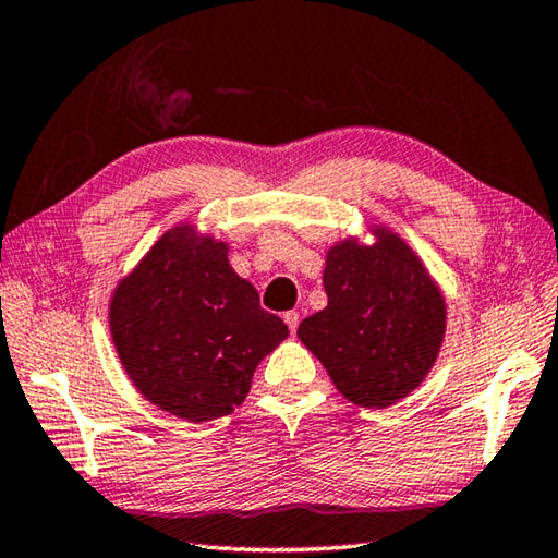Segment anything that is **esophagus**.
I'll return each mask as SVG.
<instances>
[{
  "instance_id": "esophagus-1",
  "label": "esophagus",
  "mask_w": 558,
  "mask_h": 558,
  "mask_svg": "<svg viewBox=\"0 0 558 558\" xmlns=\"http://www.w3.org/2000/svg\"><path fill=\"white\" fill-rule=\"evenodd\" d=\"M282 319H286V325L290 327V335L298 332V325H300V313L298 310H290V313L282 315Z\"/></svg>"
}]
</instances>
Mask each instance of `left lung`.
Masks as SVG:
<instances>
[{"label": "left lung", "mask_w": 558, "mask_h": 558, "mask_svg": "<svg viewBox=\"0 0 558 558\" xmlns=\"http://www.w3.org/2000/svg\"><path fill=\"white\" fill-rule=\"evenodd\" d=\"M332 243L327 307L305 317L300 342L337 391L362 409H389L426 381L448 327V302L426 263L386 223Z\"/></svg>", "instance_id": "1"}]
</instances>
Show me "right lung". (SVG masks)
Wrapping results in <instances>:
<instances>
[{"label": "right lung", "mask_w": 558, "mask_h": 558, "mask_svg": "<svg viewBox=\"0 0 558 558\" xmlns=\"http://www.w3.org/2000/svg\"><path fill=\"white\" fill-rule=\"evenodd\" d=\"M108 323L132 386L192 423L243 403L256 366L288 337L256 288L235 276L229 243L192 221L167 229L118 280Z\"/></svg>", "instance_id": "right-lung-1"}]
</instances>
